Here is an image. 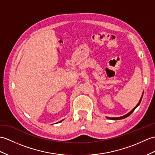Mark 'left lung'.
Here are the masks:
<instances>
[{
	"instance_id": "obj_1",
	"label": "left lung",
	"mask_w": 155,
	"mask_h": 155,
	"mask_svg": "<svg viewBox=\"0 0 155 155\" xmlns=\"http://www.w3.org/2000/svg\"><path fill=\"white\" fill-rule=\"evenodd\" d=\"M143 94H142V96H141V98H140V100H139V101L138 104H137V105L135 106L134 108L132 110H131L130 111H129V112L128 114H125V115H124V116H121V117H107V119H109V120H122V119H124V118H125V117H127L129 116H130V115H131L133 112H134V110H135L136 107L139 106V105L140 104V103H141V100H142V98H143Z\"/></svg>"
}]
</instances>
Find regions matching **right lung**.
Wrapping results in <instances>:
<instances>
[{
    "instance_id": "right-lung-1",
    "label": "right lung",
    "mask_w": 155,
    "mask_h": 155,
    "mask_svg": "<svg viewBox=\"0 0 155 155\" xmlns=\"http://www.w3.org/2000/svg\"><path fill=\"white\" fill-rule=\"evenodd\" d=\"M63 120H61V121H59V122H57V124H58V123H59V122H61V121H62Z\"/></svg>"
}]
</instances>
